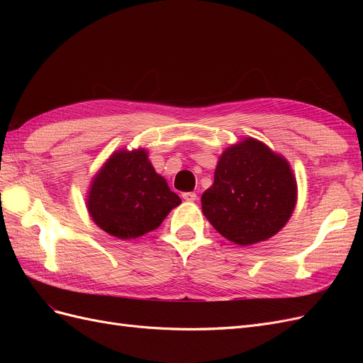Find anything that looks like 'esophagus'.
<instances>
[{
	"mask_svg": "<svg viewBox=\"0 0 363 363\" xmlns=\"http://www.w3.org/2000/svg\"><path fill=\"white\" fill-rule=\"evenodd\" d=\"M182 196H183L186 201H195L196 200V194L195 192H184Z\"/></svg>",
	"mask_w": 363,
	"mask_h": 363,
	"instance_id": "obj_1",
	"label": "esophagus"
}]
</instances>
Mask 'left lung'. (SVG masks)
<instances>
[{
	"label": "left lung",
	"mask_w": 363,
	"mask_h": 363,
	"mask_svg": "<svg viewBox=\"0 0 363 363\" xmlns=\"http://www.w3.org/2000/svg\"><path fill=\"white\" fill-rule=\"evenodd\" d=\"M289 162L267 144L245 138L219 156L213 184L201 196L203 213L236 245H255L277 235L296 204Z\"/></svg>",
	"instance_id": "obj_1"
}]
</instances>
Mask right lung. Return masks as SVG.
Masks as SVG:
<instances>
[{
  "label": "right lung",
  "mask_w": 363,
  "mask_h": 363,
  "mask_svg": "<svg viewBox=\"0 0 363 363\" xmlns=\"http://www.w3.org/2000/svg\"><path fill=\"white\" fill-rule=\"evenodd\" d=\"M86 196L92 221L123 240L156 230L182 203L156 172L145 148L115 151L94 175Z\"/></svg>",
  "instance_id": "right-lung-1"
}]
</instances>
